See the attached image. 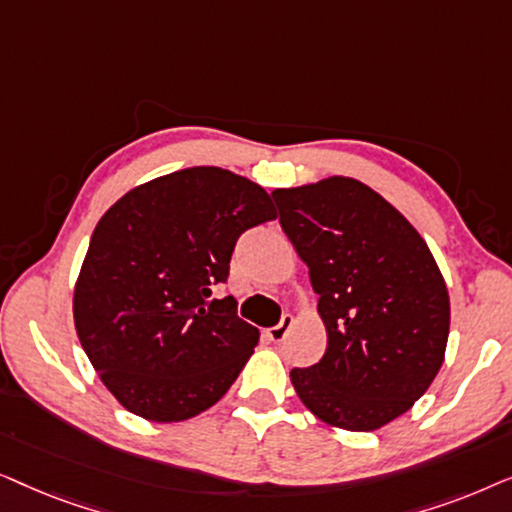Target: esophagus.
<instances>
[{
    "label": "esophagus",
    "instance_id": "34e87169",
    "mask_svg": "<svg viewBox=\"0 0 512 512\" xmlns=\"http://www.w3.org/2000/svg\"><path fill=\"white\" fill-rule=\"evenodd\" d=\"M291 326H293V317H291V314H284L282 321H279L277 326L268 328V338H270L272 342H282V340L286 338V335H289Z\"/></svg>",
    "mask_w": 512,
    "mask_h": 512
}]
</instances>
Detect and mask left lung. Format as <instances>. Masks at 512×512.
<instances>
[{
  "instance_id": "1",
  "label": "left lung",
  "mask_w": 512,
  "mask_h": 512,
  "mask_svg": "<svg viewBox=\"0 0 512 512\" xmlns=\"http://www.w3.org/2000/svg\"><path fill=\"white\" fill-rule=\"evenodd\" d=\"M279 226L310 268L328 345L293 368L300 401L347 431L389 424L443 366L450 298L429 247L361 181L331 177L272 193Z\"/></svg>"
}]
</instances>
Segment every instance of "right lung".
Returning a JSON list of instances; mask_svg holds the SVG:
<instances>
[{
	"mask_svg": "<svg viewBox=\"0 0 512 512\" xmlns=\"http://www.w3.org/2000/svg\"><path fill=\"white\" fill-rule=\"evenodd\" d=\"M277 216L254 181L188 167L125 193L97 223L74 291V324L104 387L151 422L212 408L254 354L226 284L244 230Z\"/></svg>",
	"mask_w": 512,
	"mask_h": 512,
	"instance_id": "1",
	"label": "right lung"
}]
</instances>
